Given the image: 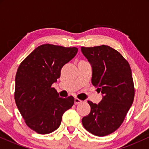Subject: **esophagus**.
Listing matches in <instances>:
<instances>
[{
    "mask_svg": "<svg viewBox=\"0 0 149 149\" xmlns=\"http://www.w3.org/2000/svg\"><path fill=\"white\" fill-rule=\"evenodd\" d=\"M82 102H83V101L79 100V99H78V98H75L74 99V103H75V104H79L81 103Z\"/></svg>",
    "mask_w": 149,
    "mask_h": 149,
    "instance_id": "esophagus-1",
    "label": "esophagus"
}]
</instances>
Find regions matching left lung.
<instances>
[{
	"label": "left lung",
	"instance_id": "left-lung-1",
	"mask_svg": "<svg viewBox=\"0 0 149 149\" xmlns=\"http://www.w3.org/2000/svg\"><path fill=\"white\" fill-rule=\"evenodd\" d=\"M81 51L92 66V85L102 95L98 104L88 101L91 111L82 123L89 132L104 136L121 125L133 103L131 68L117 50L108 45L82 47Z\"/></svg>",
	"mask_w": 149,
	"mask_h": 149
}]
</instances>
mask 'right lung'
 <instances>
[{"mask_svg": "<svg viewBox=\"0 0 149 149\" xmlns=\"http://www.w3.org/2000/svg\"><path fill=\"white\" fill-rule=\"evenodd\" d=\"M78 52L77 47L44 44L20 64L15 76V100L26 124L40 134L52 132L60 125L64 113L74 98L59 97L52 85L60 77L63 66Z\"/></svg>", "mask_w": 149, "mask_h": 149, "instance_id": "right-lung-1", "label": "right lung"}]
</instances>
